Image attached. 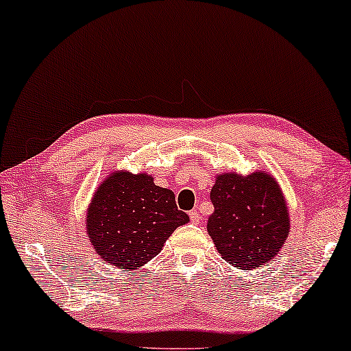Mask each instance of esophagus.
Segmentation results:
<instances>
[{
    "mask_svg": "<svg viewBox=\"0 0 351 351\" xmlns=\"http://www.w3.org/2000/svg\"><path fill=\"white\" fill-rule=\"evenodd\" d=\"M189 215H190V220H191V222H193V223H199V222H201V214H199L196 209L190 210Z\"/></svg>",
    "mask_w": 351,
    "mask_h": 351,
    "instance_id": "34e87169",
    "label": "esophagus"
}]
</instances>
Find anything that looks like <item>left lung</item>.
<instances>
[{
	"label": "left lung",
	"instance_id": "left-lung-1",
	"mask_svg": "<svg viewBox=\"0 0 351 351\" xmlns=\"http://www.w3.org/2000/svg\"><path fill=\"white\" fill-rule=\"evenodd\" d=\"M208 233L223 261L241 270L270 262L289 234V214L271 176L222 174L210 190Z\"/></svg>",
	"mask_w": 351,
	"mask_h": 351
}]
</instances>
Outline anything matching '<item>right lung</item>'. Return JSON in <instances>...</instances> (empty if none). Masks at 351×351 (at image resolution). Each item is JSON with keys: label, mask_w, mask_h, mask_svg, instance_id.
<instances>
[{"label": "right lung", "mask_w": 351, "mask_h": 351, "mask_svg": "<svg viewBox=\"0 0 351 351\" xmlns=\"http://www.w3.org/2000/svg\"><path fill=\"white\" fill-rule=\"evenodd\" d=\"M189 215L171 190L147 174L114 172L95 191L88 210V237L110 265L134 270L160 254L166 239Z\"/></svg>", "instance_id": "add662e5"}]
</instances>
